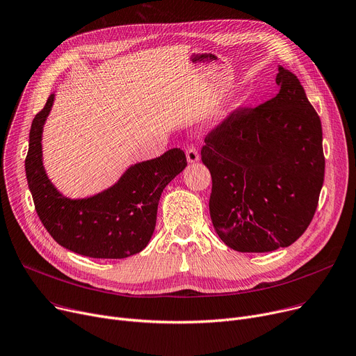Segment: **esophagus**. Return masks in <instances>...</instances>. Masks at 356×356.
<instances>
[{
    "mask_svg": "<svg viewBox=\"0 0 356 356\" xmlns=\"http://www.w3.org/2000/svg\"><path fill=\"white\" fill-rule=\"evenodd\" d=\"M199 152L195 149V147H188L186 150V159H187V163H196L199 160Z\"/></svg>",
    "mask_w": 356,
    "mask_h": 356,
    "instance_id": "obj_1",
    "label": "esophagus"
}]
</instances>
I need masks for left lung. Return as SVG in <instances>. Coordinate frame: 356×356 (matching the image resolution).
I'll return each instance as SVG.
<instances>
[{
    "mask_svg": "<svg viewBox=\"0 0 356 356\" xmlns=\"http://www.w3.org/2000/svg\"><path fill=\"white\" fill-rule=\"evenodd\" d=\"M277 70L276 96L232 113L202 147L211 223L238 252L291 246L312 222L323 184L321 118L298 77Z\"/></svg>",
    "mask_w": 356,
    "mask_h": 356,
    "instance_id": "left-lung-1",
    "label": "left lung"
}]
</instances>
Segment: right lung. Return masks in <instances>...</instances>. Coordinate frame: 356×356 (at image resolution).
<instances>
[{"mask_svg": "<svg viewBox=\"0 0 356 356\" xmlns=\"http://www.w3.org/2000/svg\"><path fill=\"white\" fill-rule=\"evenodd\" d=\"M56 94L34 117L26 175L37 215L63 248L94 259H124L143 250L153 236L163 188L187 165L180 149L131 164L113 186L83 199L64 196L42 164V129Z\"/></svg>", "mask_w": 356, "mask_h": 356, "instance_id": "right-lung-1", "label": "right lung"}]
</instances>
